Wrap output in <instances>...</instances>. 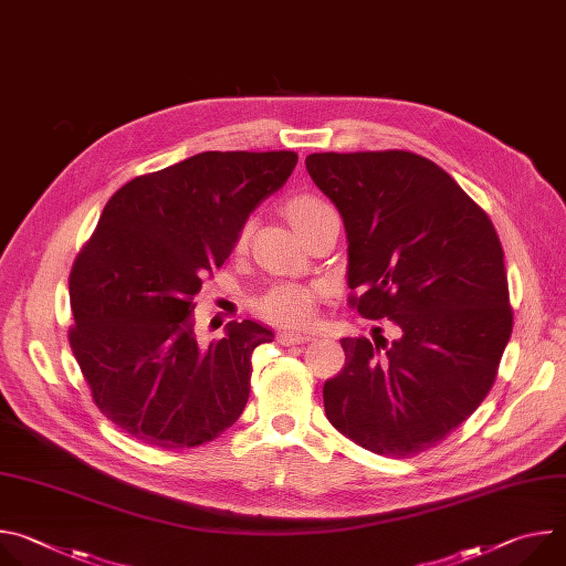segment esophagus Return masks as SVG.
<instances>
[{"label": "esophagus", "instance_id": "34e87169", "mask_svg": "<svg viewBox=\"0 0 566 566\" xmlns=\"http://www.w3.org/2000/svg\"><path fill=\"white\" fill-rule=\"evenodd\" d=\"M275 340H277L280 345L289 347V345L308 343V340H313V336H311V334H302V332H280V334L275 336Z\"/></svg>", "mask_w": 566, "mask_h": 566}]
</instances>
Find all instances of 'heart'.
<instances>
[{
	"label": "heart",
	"mask_w": 566,
	"mask_h": 566,
	"mask_svg": "<svg viewBox=\"0 0 566 566\" xmlns=\"http://www.w3.org/2000/svg\"><path fill=\"white\" fill-rule=\"evenodd\" d=\"M329 210L332 206L327 201H322L319 197L308 192L293 195L282 203V214L300 237H304L313 228V223ZM249 234H251L249 223L239 228L232 244L234 253H244L249 244ZM313 306H315V289L297 286V284H277L255 300V313L260 317L286 327L306 325L313 315Z\"/></svg>",
	"instance_id": "obj_1"
}]
</instances>
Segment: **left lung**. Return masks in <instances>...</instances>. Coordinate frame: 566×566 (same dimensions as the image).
<instances>
[{
	"mask_svg": "<svg viewBox=\"0 0 566 566\" xmlns=\"http://www.w3.org/2000/svg\"><path fill=\"white\" fill-rule=\"evenodd\" d=\"M304 164L345 221L349 306L398 329L391 343L340 340L345 367L322 389L325 415L369 452L415 457L457 430L497 378L513 332L500 237L426 156L322 151Z\"/></svg>",
	"mask_w": 566,
	"mask_h": 566,
	"instance_id": "8db88e82",
	"label": "left lung"
}]
</instances>
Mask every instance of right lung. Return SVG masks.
Wrapping results in <instances>:
<instances>
[{"label":"right lung","mask_w":566,"mask_h":566,"mask_svg":"<svg viewBox=\"0 0 566 566\" xmlns=\"http://www.w3.org/2000/svg\"><path fill=\"white\" fill-rule=\"evenodd\" d=\"M295 164L284 149L201 151L107 201L71 266L69 345L96 408L132 439L195 448L244 412L251 356L273 334L232 319L223 338L199 347L195 297Z\"/></svg>","instance_id":"right-lung-1"}]
</instances>
